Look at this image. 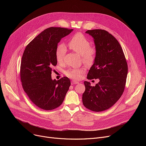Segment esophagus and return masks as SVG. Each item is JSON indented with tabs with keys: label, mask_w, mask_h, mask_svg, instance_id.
<instances>
[{
	"label": "esophagus",
	"mask_w": 146,
	"mask_h": 146,
	"mask_svg": "<svg viewBox=\"0 0 146 146\" xmlns=\"http://www.w3.org/2000/svg\"><path fill=\"white\" fill-rule=\"evenodd\" d=\"M78 83H79V81H76V80L72 81V84H73V85L77 84H78Z\"/></svg>",
	"instance_id": "34e87169"
}]
</instances>
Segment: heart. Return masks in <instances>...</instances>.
I'll return each instance as SVG.
<instances>
[{"mask_svg": "<svg viewBox=\"0 0 146 146\" xmlns=\"http://www.w3.org/2000/svg\"><path fill=\"white\" fill-rule=\"evenodd\" d=\"M90 46V41L81 33H76L73 35L68 43L69 48L81 55L82 61L88 64H91L94 61L95 55V48ZM66 51V47L64 44L60 43L57 46L55 56L58 63H61L63 61ZM82 72L83 70L81 68H72L68 69L65 74L71 78L78 79Z\"/></svg>", "mask_w": 146, "mask_h": 146, "instance_id": "1", "label": "heart"}]
</instances>
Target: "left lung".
<instances>
[{
    "label": "left lung",
    "instance_id": "1",
    "mask_svg": "<svg viewBox=\"0 0 146 146\" xmlns=\"http://www.w3.org/2000/svg\"><path fill=\"white\" fill-rule=\"evenodd\" d=\"M94 38L96 54L94 64L87 74L88 80H99L95 86L84 82L86 90L82 94L84 106L94 111L106 110L118 101L126 84L128 65L117 40L102 29L86 32Z\"/></svg>",
    "mask_w": 146,
    "mask_h": 146
}]
</instances>
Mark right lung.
<instances>
[{
	"mask_svg": "<svg viewBox=\"0 0 146 146\" xmlns=\"http://www.w3.org/2000/svg\"><path fill=\"white\" fill-rule=\"evenodd\" d=\"M73 31L47 28L32 40L24 50L20 69L23 87L31 100L41 109L50 110L59 107L70 86L69 78L52 80L51 73L57 64L58 44Z\"/></svg>",
	"mask_w": 146,
	"mask_h": 146,
	"instance_id": "right-lung-1",
	"label": "right lung"
}]
</instances>
